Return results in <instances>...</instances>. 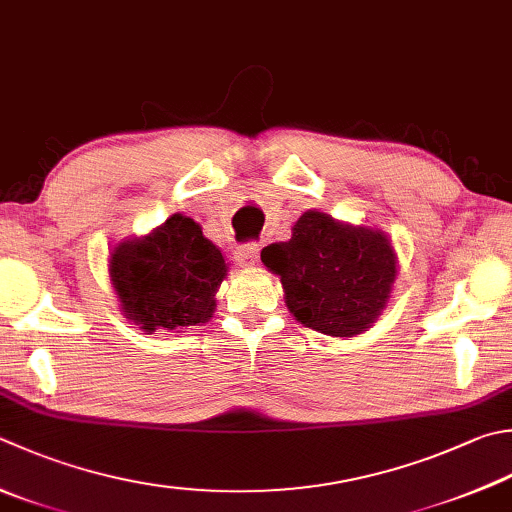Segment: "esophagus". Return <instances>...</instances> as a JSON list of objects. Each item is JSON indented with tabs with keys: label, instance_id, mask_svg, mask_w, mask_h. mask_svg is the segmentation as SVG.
Listing matches in <instances>:
<instances>
[{
	"label": "esophagus",
	"instance_id": "1",
	"mask_svg": "<svg viewBox=\"0 0 512 512\" xmlns=\"http://www.w3.org/2000/svg\"><path fill=\"white\" fill-rule=\"evenodd\" d=\"M258 254H260V247L256 243H247V245H240L236 249L234 258L240 267H252V265H256Z\"/></svg>",
	"mask_w": 512,
	"mask_h": 512
}]
</instances>
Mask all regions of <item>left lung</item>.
<instances>
[{"mask_svg":"<svg viewBox=\"0 0 512 512\" xmlns=\"http://www.w3.org/2000/svg\"><path fill=\"white\" fill-rule=\"evenodd\" d=\"M260 260L281 276L296 321L327 336L368 332L397 278V254L381 229L339 223L323 211H305L292 238L265 247Z\"/></svg>","mask_w":512,"mask_h":512,"instance_id":"left-lung-1","label":"left lung"}]
</instances>
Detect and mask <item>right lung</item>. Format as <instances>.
<instances>
[{"label": "right lung", "instance_id": "obj_1", "mask_svg": "<svg viewBox=\"0 0 512 512\" xmlns=\"http://www.w3.org/2000/svg\"><path fill=\"white\" fill-rule=\"evenodd\" d=\"M109 276L124 318L142 332H182L214 314L227 265L198 223L173 214L151 234L113 247Z\"/></svg>", "mask_w": 512, "mask_h": 512}]
</instances>
